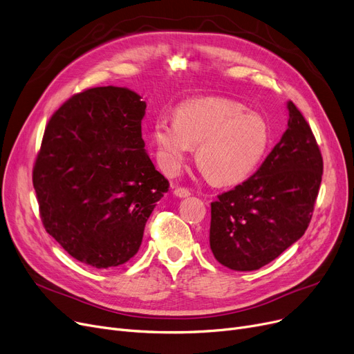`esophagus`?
I'll return each mask as SVG.
<instances>
[{"label":"esophagus","mask_w":354,"mask_h":354,"mask_svg":"<svg viewBox=\"0 0 354 354\" xmlns=\"http://www.w3.org/2000/svg\"><path fill=\"white\" fill-rule=\"evenodd\" d=\"M174 194H175L176 196H179V198H187V196H189V195H191V191H189L188 188L176 187V188H175V191H174Z\"/></svg>","instance_id":"1"}]
</instances>
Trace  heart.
Segmentation results:
<instances>
[{
    "label": "heart",
    "instance_id": "1",
    "mask_svg": "<svg viewBox=\"0 0 354 354\" xmlns=\"http://www.w3.org/2000/svg\"><path fill=\"white\" fill-rule=\"evenodd\" d=\"M151 137L166 171H178L191 147L198 146V167L223 185L249 176L270 146L265 118L225 98L180 104L175 110V121L158 120Z\"/></svg>",
    "mask_w": 354,
    "mask_h": 354
}]
</instances>
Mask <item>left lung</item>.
Here are the masks:
<instances>
[{
	"mask_svg": "<svg viewBox=\"0 0 354 354\" xmlns=\"http://www.w3.org/2000/svg\"><path fill=\"white\" fill-rule=\"evenodd\" d=\"M288 129L257 171L211 203L209 245L228 269L270 263L299 240L313 218L322 156L308 122L288 102Z\"/></svg>",
	"mask_w": 354,
	"mask_h": 354,
	"instance_id": "8db88e82",
	"label": "left lung"
}]
</instances>
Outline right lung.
I'll return each instance as SVG.
<instances>
[{"label":"right lung","instance_id":"add662e5","mask_svg":"<svg viewBox=\"0 0 354 354\" xmlns=\"http://www.w3.org/2000/svg\"><path fill=\"white\" fill-rule=\"evenodd\" d=\"M140 98L118 86L72 95L50 117L33 166L46 232L97 269L139 252L147 218L169 189L145 150Z\"/></svg>","mask_w":354,"mask_h":354}]
</instances>
